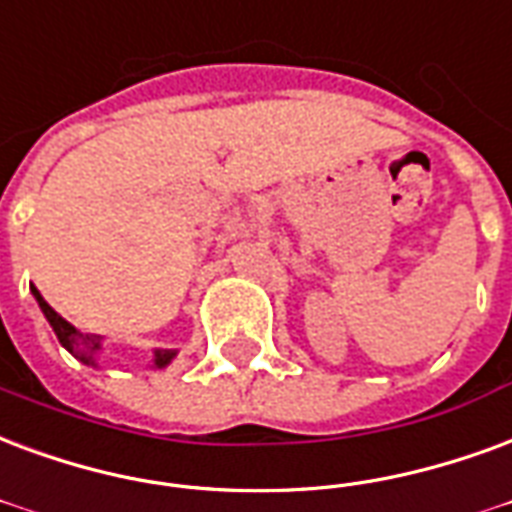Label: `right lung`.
Wrapping results in <instances>:
<instances>
[{
    "mask_svg": "<svg viewBox=\"0 0 512 512\" xmlns=\"http://www.w3.org/2000/svg\"><path fill=\"white\" fill-rule=\"evenodd\" d=\"M34 293V301L40 304V309H43L45 320L51 323V328H54L56 339H59V344H62L64 350L70 352L73 358H78L81 363H86V366H92V369H100V363H97V358L102 355V336H97V333H81L75 325H70L67 320H64L62 314H56L51 306H48V301H45L43 295H40V290L37 287H32ZM176 358V350H154L151 352V369H165V366H170V361Z\"/></svg>",
    "mask_w": 512,
    "mask_h": 512,
    "instance_id": "right-lung-1",
    "label": "right lung"
}]
</instances>
